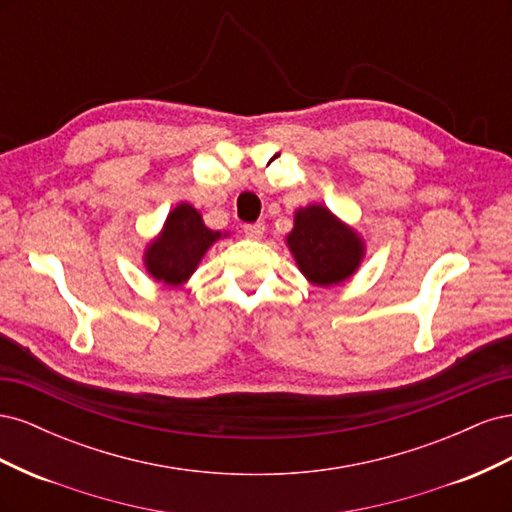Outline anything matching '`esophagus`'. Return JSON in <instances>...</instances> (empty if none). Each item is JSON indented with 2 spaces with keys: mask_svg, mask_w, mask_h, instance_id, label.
<instances>
[{
  "mask_svg": "<svg viewBox=\"0 0 512 512\" xmlns=\"http://www.w3.org/2000/svg\"><path fill=\"white\" fill-rule=\"evenodd\" d=\"M243 232H245V237H247V239L258 241V239H262V235H265V224H262V222H256V224H245V226H243Z\"/></svg>",
  "mask_w": 512,
  "mask_h": 512,
  "instance_id": "34e87169",
  "label": "esophagus"
}]
</instances>
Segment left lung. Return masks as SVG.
Returning <instances> with one entry per match:
<instances>
[{
	"mask_svg": "<svg viewBox=\"0 0 512 512\" xmlns=\"http://www.w3.org/2000/svg\"><path fill=\"white\" fill-rule=\"evenodd\" d=\"M286 245L305 280L322 288L346 282L365 258L363 237L324 205L294 211Z\"/></svg>",
	"mask_w": 512,
	"mask_h": 512,
	"instance_id": "left-lung-1",
	"label": "left lung"
}]
</instances>
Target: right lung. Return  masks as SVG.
Returning <instances> with one entry per match:
<instances>
[{
  "label": "right lung",
  "mask_w": 512,
  "mask_h": 512,
  "mask_svg": "<svg viewBox=\"0 0 512 512\" xmlns=\"http://www.w3.org/2000/svg\"><path fill=\"white\" fill-rule=\"evenodd\" d=\"M228 237L205 226L203 215L190 203H179L166 215L158 237H153L143 254V265L153 280L164 286H183L198 269L209 247Z\"/></svg>",
  "instance_id": "1"
}]
</instances>
